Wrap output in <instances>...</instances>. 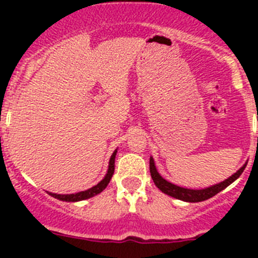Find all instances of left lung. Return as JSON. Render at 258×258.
<instances>
[{
  "instance_id": "8db88e82",
  "label": "left lung",
  "mask_w": 258,
  "mask_h": 258,
  "mask_svg": "<svg viewBox=\"0 0 258 258\" xmlns=\"http://www.w3.org/2000/svg\"><path fill=\"white\" fill-rule=\"evenodd\" d=\"M245 165H247V164H244L238 172L234 173L231 177H229V178L225 179L223 182L213 184L211 187L202 188V190H191V188L179 187L177 184H173L170 183V182L166 181V179H164L156 170L154 159L150 157V173H151V177L152 179H154V183L156 184V187L160 191H163L164 194H166V195H169V197L190 203L203 202V200H207L209 199V198L214 197V195H217L220 191H222L223 188H226L229 184H231L235 179L239 178V175H240L241 173H243V170L245 169Z\"/></svg>"
}]
</instances>
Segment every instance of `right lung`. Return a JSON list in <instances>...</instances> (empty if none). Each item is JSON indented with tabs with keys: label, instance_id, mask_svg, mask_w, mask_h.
Masks as SVG:
<instances>
[{
	"label": "right lung",
	"instance_id": "obj_1",
	"mask_svg": "<svg viewBox=\"0 0 258 258\" xmlns=\"http://www.w3.org/2000/svg\"><path fill=\"white\" fill-rule=\"evenodd\" d=\"M116 152H117V150H115V152L111 155V159H109V164H108V170H107V174L104 175V178L102 179L98 184L93 186L92 188H89V190L86 191H81V192L67 194V195H63V194H52V192H47V194L51 195L52 198H55V199L61 200V202H80V200L89 199V198H93L95 197V195H98V194H101L102 191L107 187V184L109 183V181H111V178H112L113 172H115Z\"/></svg>",
	"mask_w": 258,
	"mask_h": 258
}]
</instances>
